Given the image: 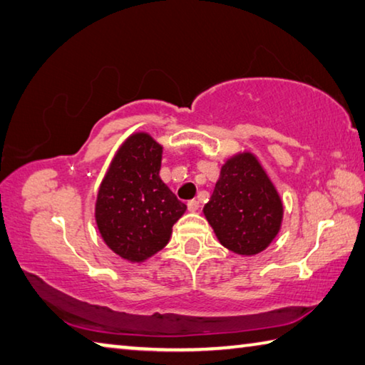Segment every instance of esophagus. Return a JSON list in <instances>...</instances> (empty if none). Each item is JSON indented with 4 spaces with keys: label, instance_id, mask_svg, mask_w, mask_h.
<instances>
[{
    "label": "esophagus",
    "instance_id": "34e87169",
    "mask_svg": "<svg viewBox=\"0 0 365 365\" xmlns=\"http://www.w3.org/2000/svg\"><path fill=\"white\" fill-rule=\"evenodd\" d=\"M199 207H200V203H199V200H189L187 202V208H189V212H197V210H199Z\"/></svg>",
    "mask_w": 365,
    "mask_h": 365
}]
</instances>
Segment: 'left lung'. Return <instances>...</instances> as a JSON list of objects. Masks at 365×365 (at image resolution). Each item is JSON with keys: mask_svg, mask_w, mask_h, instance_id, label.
<instances>
[{"mask_svg": "<svg viewBox=\"0 0 365 365\" xmlns=\"http://www.w3.org/2000/svg\"><path fill=\"white\" fill-rule=\"evenodd\" d=\"M203 215L221 245L252 257L276 239L284 205L258 158L252 152H240L221 166Z\"/></svg>", "mask_w": 365, "mask_h": 365, "instance_id": "8db88e82", "label": "left lung"}]
</instances>
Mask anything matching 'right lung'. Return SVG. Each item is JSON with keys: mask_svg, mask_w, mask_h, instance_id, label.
<instances>
[{"mask_svg": "<svg viewBox=\"0 0 365 365\" xmlns=\"http://www.w3.org/2000/svg\"><path fill=\"white\" fill-rule=\"evenodd\" d=\"M162 153L150 134H131L115 153L98 192L94 216L101 237L131 263L162 250L187 208L160 179Z\"/></svg>", "mask_w": 365, "mask_h": 365, "instance_id": "add662e5", "label": "right lung"}]
</instances>
